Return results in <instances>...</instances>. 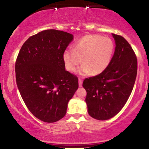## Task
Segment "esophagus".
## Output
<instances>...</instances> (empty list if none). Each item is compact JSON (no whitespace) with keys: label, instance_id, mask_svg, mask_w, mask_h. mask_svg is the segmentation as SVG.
Listing matches in <instances>:
<instances>
[{"label":"esophagus","instance_id":"obj_1","mask_svg":"<svg viewBox=\"0 0 149 149\" xmlns=\"http://www.w3.org/2000/svg\"><path fill=\"white\" fill-rule=\"evenodd\" d=\"M82 84H83V81L81 80V79H79V87H82Z\"/></svg>","mask_w":149,"mask_h":149}]
</instances>
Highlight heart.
Instances as JSON below:
<instances>
[{"mask_svg": "<svg viewBox=\"0 0 149 149\" xmlns=\"http://www.w3.org/2000/svg\"><path fill=\"white\" fill-rule=\"evenodd\" d=\"M115 49L111 38L97 34H87L75 42L73 50L63 53V61L68 71L77 72L81 62V74L93 76L103 72L111 63ZM81 60H80V59Z\"/></svg>", "mask_w": 149, "mask_h": 149, "instance_id": "heart-1", "label": "heart"}]
</instances>
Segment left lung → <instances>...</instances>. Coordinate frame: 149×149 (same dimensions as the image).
I'll return each mask as SVG.
<instances>
[{
	"label": "left lung",
	"instance_id": "1",
	"mask_svg": "<svg viewBox=\"0 0 149 149\" xmlns=\"http://www.w3.org/2000/svg\"><path fill=\"white\" fill-rule=\"evenodd\" d=\"M115 51L107 68L96 76L85 79L89 115L104 121L115 116L127 102L137 75V58L123 36L113 34Z\"/></svg>",
	"mask_w": 149,
	"mask_h": 149
}]
</instances>
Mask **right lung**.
<instances>
[{"label":"right lung","mask_w":149,"mask_h":149,"mask_svg":"<svg viewBox=\"0 0 149 149\" xmlns=\"http://www.w3.org/2000/svg\"><path fill=\"white\" fill-rule=\"evenodd\" d=\"M73 35L46 30L24 42L15 62L16 83L25 104L37 119L54 123L66 115L79 87L78 78L65 70L63 53Z\"/></svg>","instance_id":"obj_1"}]
</instances>
